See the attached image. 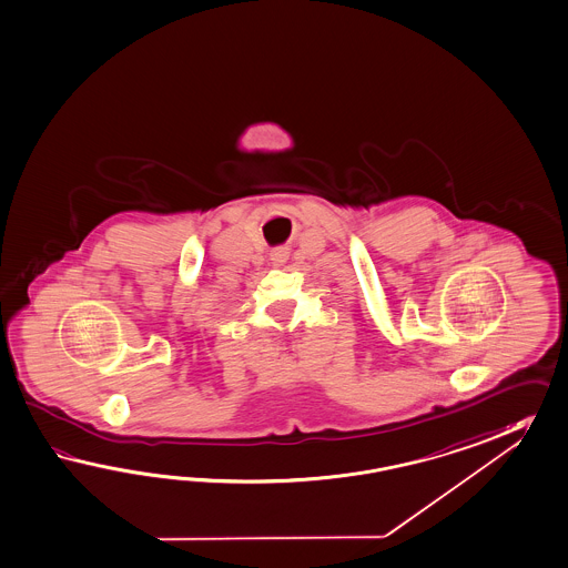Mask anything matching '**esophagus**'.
Returning <instances> with one entry per match:
<instances>
[{
    "instance_id": "34e87169",
    "label": "esophagus",
    "mask_w": 568,
    "mask_h": 568,
    "mask_svg": "<svg viewBox=\"0 0 568 568\" xmlns=\"http://www.w3.org/2000/svg\"><path fill=\"white\" fill-rule=\"evenodd\" d=\"M288 248L286 247H277L270 253V262L274 263V265H284V263L288 262Z\"/></svg>"
}]
</instances>
